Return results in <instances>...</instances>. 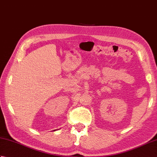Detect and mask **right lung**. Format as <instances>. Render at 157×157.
<instances>
[{
    "label": "right lung",
    "instance_id": "add662e5",
    "mask_svg": "<svg viewBox=\"0 0 157 157\" xmlns=\"http://www.w3.org/2000/svg\"><path fill=\"white\" fill-rule=\"evenodd\" d=\"M54 131H56V130H54Z\"/></svg>",
    "mask_w": 157,
    "mask_h": 157
}]
</instances>
